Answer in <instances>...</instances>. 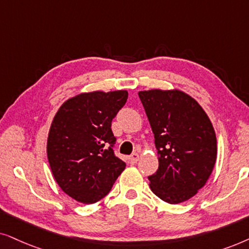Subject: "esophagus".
Returning a JSON list of instances; mask_svg holds the SVG:
<instances>
[{
    "mask_svg": "<svg viewBox=\"0 0 249 249\" xmlns=\"http://www.w3.org/2000/svg\"><path fill=\"white\" fill-rule=\"evenodd\" d=\"M139 158H140V156H139L138 152H133V154L130 156V158H128V160H130L131 164L134 165V164H137V161L139 160Z\"/></svg>",
    "mask_w": 249,
    "mask_h": 249,
    "instance_id": "1",
    "label": "esophagus"
}]
</instances>
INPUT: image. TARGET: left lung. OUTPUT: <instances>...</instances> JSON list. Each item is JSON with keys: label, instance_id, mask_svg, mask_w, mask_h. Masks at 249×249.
Here are the masks:
<instances>
[{"label": "left lung", "instance_id": "8db88e82", "mask_svg": "<svg viewBox=\"0 0 249 249\" xmlns=\"http://www.w3.org/2000/svg\"><path fill=\"white\" fill-rule=\"evenodd\" d=\"M155 135L158 170L148 177L156 196L168 204L190 199L206 184L217 155L216 135L201 106L180 90L140 91Z\"/></svg>", "mask_w": 249, "mask_h": 249}]
</instances>
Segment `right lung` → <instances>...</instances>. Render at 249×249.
<instances>
[{
    "label": "right lung",
    "mask_w": 249,
    "mask_h": 249,
    "mask_svg": "<svg viewBox=\"0 0 249 249\" xmlns=\"http://www.w3.org/2000/svg\"><path fill=\"white\" fill-rule=\"evenodd\" d=\"M127 91H93L60 106L49 131L46 154L61 190L83 204L107 196L126 164L112 150L111 121L127 100Z\"/></svg>",
    "instance_id": "add662e5"
}]
</instances>
